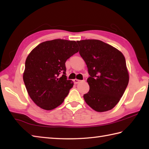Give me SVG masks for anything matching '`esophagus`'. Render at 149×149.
Returning a JSON list of instances; mask_svg holds the SVG:
<instances>
[{
    "instance_id": "esophagus-1",
    "label": "esophagus",
    "mask_w": 149,
    "mask_h": 149,
    "mask_svg": "<svg viewBox=\"0 0 149 149\" xmlns=\"http://www.w3.org/2000/svg\"><path fill=\"white\" fill-rule=\"evenodd\" d=\"M83 81V80H78V79H74V80H73L74 83L75 84H78V83H80V81Z\"/></svg>"
}]
</instances>
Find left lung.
Instances as JSON below:
<instances>
[{
    "mask_svg": "<svg viewBox=\"0 0 149 149\" xmlns=\"http://www.w3.org/2000/svg\"><path fill=\"white\" fill-rule=\"evenodd\" d=\"M80 56L90 77L89 91L84 95L87 104L97 112L114 108L128 86L129 77L125 58L116 48L99 40L77 42Z\"/></svg>",
    "mask_w": 149,
    "mask_h": 149,
    "instance_id": "1",
    "label": "left lung"
}]
</instances>
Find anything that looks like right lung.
Instances as JSON below:
<instances>
[{
	"label": "right lung",
	"instance_id": "obj_1",
	"mask_svg": "<svg viewBox=\"0 0 149 149\" xmlns=\"http://www.w3.org/2000/svg\"><path fill=\"white\" fill-rule=\"evenodd\" d=\"M79 49L75 41L55 39L38 44L26 60L23 80L35 104L45 110L61 105L72 81L66 77V60Z\"/></svg>",
	"mask_w": 149,
	"mask_h": 149
}]
</instances>
